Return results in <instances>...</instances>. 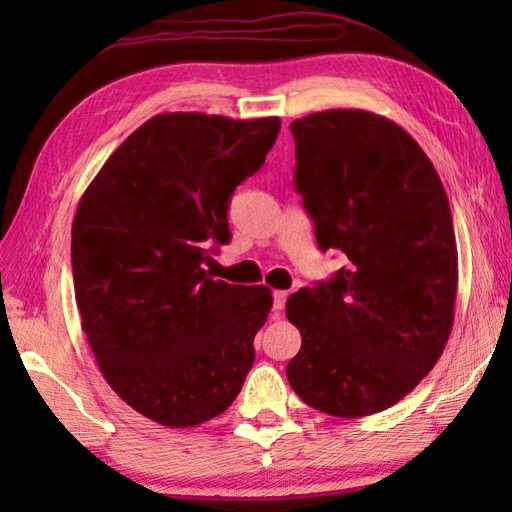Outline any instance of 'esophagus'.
Instances as JSON below:
<instances>
[{
    "label": "esophagus",
    "mask_w": 512,
    "mask_h": 512,
    "mask_svg": "<svg viewBox=\"0 0 512 512\" xmlns=\"http://www.w3.org/2000/svg\"><path fill=\"white\" fill-rule=\"evenodd\" d=\"M287 298H289V291H273V309L275 314L280 316V311L287 305Z\"/></svg>",
    "instance_id": "1"
}]
</instances>
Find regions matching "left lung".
<instances>
[{
  "label": "left lung",
  "mask_w": 512,
  "mask_h": 512,
  "mask_svg": "<svg viewBox=\"0 0 512 512\" xmlns=\"http://www.w3.org/2000/svg\"><path fill=\"white\" fill-rule=\"evenodd\" d=\"M291 133L293 185L318 248L341 250L348 264L287 300L302 336L287 377L314 409L363 418L409 395L452 334V210L427 153L391 119L325 110Z\"/></svg>",
  "instance_id": "left-lung-1"
}]
</instances>
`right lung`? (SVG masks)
<instances>
[{
	"mask_svg": "<svg viewBox=\"0 0 512 512\" xmlns=\"http://www.w3.org/2000/svg\"><path fill=\"white\" fill-rule=\"evenodd\" d=\"M280 119L162 112L103 164L72 223L83 332L121 400L164 427H196L235 402L271 289L203 268L230 241L237 185L259 171Z\"/></svg>",
	"mask_w": 512,
	"mask_h": 512,
	"instance_id": "right-lung-1",
	"label": "right lung"
}]
</instances>
